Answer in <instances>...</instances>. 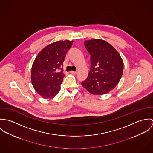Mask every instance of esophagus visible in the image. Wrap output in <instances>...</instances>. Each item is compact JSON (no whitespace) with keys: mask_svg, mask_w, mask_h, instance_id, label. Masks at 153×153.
<instances>
[{"mask_svg":"<svg viewBox=\"0 0 153 153\" xmlns=\"http://www.w3.org/2000/svg\"><path fill=\"white\" fill-rule=\"evenodd\" d=\"M70 72H71L72 74H74V75L77 74V72H76V71H71Z\"/></svg>","mask_w":153,"mask_h":153,"instance_id":"esophagus-1","label":"esophagus"}]
</instances>
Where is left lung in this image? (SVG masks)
I'll list each match as a JSON object with an SVG mask.
<instances>
[{"label": "left lung", "mask_w": 153, "mask_h": 153, "mask_svg": "<svg viewBox=\"0 0 153 153\" xmlns=\"http://www.w3.org/2000/svg\"><path fill=\"white\" fill-rule=\"evenodd\" d=\"M84 45L91 55V68L82 85L94 95L109 92L118 84L123 74L121 56L111 45L102 39L87 41Z\"/></svg>", "instance_id": "left-lung-1"}]
</instances>
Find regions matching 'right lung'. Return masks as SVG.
Returning a JSON list of instances; mask_svg holds the SVG:
<instances>
[{
	"mask_svg": "<svg viewBox=\"0 0 153 153\" xmlns=\"http://www.w3.org/2000/svg\"><path fill=\"white\" fill-rule=\"evenodd\" d=\"M73 41H57L46 46L32 65L31 80L36 91L44 98L55 96L61 89L65 75L63 63Z\"/></svg>",
	"mask_w": 153,
	"mask_h": 153,
	"instance_id": "add662e5",
	"label": "right lung"
}]
</instances>
